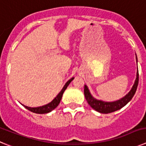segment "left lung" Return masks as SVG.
I'll list each match as a JSON object with an SVG mask.
<instances>
[{"instance_id": "obj_1", "label": "left lung", "mask_w": 146, "mask_h": 146, "mask_svg": "<svg viewBox=\"0 0 146 146\" xmlns=\"http://www.w3.org/2000/svg\"><path fill=\"white\" fill-rule=\"evenodd\" d=\"M136 61L137 64V58L136 55ZM138 81H139V73L138 69L137 72V76L136 79H135V83H134L133 86L131 88V89L129 91L128 94L125 95L121 99L116 100L114 102H104L102 100H99L96 99V98H94V96L91 95L90 93L88 88L86 85H85L84 87V94L85 97H86V100H87L88 103L91 108L94 110H95L96 111L99 112L100 113H113V112L118 110L123 107H124L128 102L131 101V99L135 95V92H136L137 88L138 86Z\"/></svg>"}]
</instances>
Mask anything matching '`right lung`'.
Listing matches in <instances>:
<instances>
[{
    "label": "right lung",
    "instance_id": "add662e5",
    "mask_svg": "<svg viewBox=\"0 0 146 146\" xmlns=\"http://www.w3.org/2000/svg\"><path fill=\"white\" fill-rule=\"evenodd\" d=\"M73 80H74V77H72V78H71L69 80L67 81V82H66V84L64 85V87H63V88H62L61 91H60V93H59L57 96H56V97H55L51 102L49 103V104H45V105H43V106L41 107H37V108H31V107L25 106L24 104H22V105L25 107V108H26V109H28V110L33 112V113H34L44 114V113H50V112H51L52 110H53L55 108H57L58 105L59 103H60V100H61L63 94H64V92L65 91L66 89L67 88V87H68V86L69 85V83H70Z\"/></svg>",
    "mask_w": 146,
    "mask_h": 146
}]
</instances>
